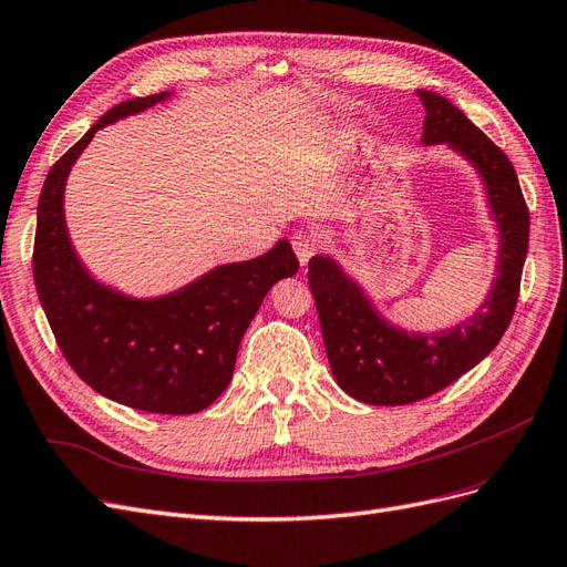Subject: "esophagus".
<instances>
[{"instance_id":"1","label":"esophagus","mask_w":567,"mask_h":567,"mask_svg":"<svg viewBox=\"0 0 567 567\" xmlns=\"http://www.w3.org/2000/svg\"><path fill=\"white\" fill-rule=\"evenodd\" d=\"M317 248H319V241H317L315 234H310V231H298V234L293 236V250H296V255H298V260H300L302 267H305L307 262H310V257L317 252Z\"/></svg>"}]
</instances>
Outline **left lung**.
<instances>
[{
	"mask_svg": "<svg viewBox=\"0 0 567 567\" xmlns=\"http://www.w3.org/2000/svg\"><path fill=\"white\" fill-rule=\"evenodd\" d=\"M419 99L425 109L421 144H444L475 167L499 244L485 300L466 319L433 333L392 323L336 257H312L307 279L333 379L350 398L373 406L431 398L483 362L508 329L527 255L529 213L506 153L444 96L419 90Z\"/></svg>",
	"mask_w": 567,
	"mask_h": 567,
	"instance_id": "1",
	"label": "left lung"
}]
</instances>
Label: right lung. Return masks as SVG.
Wrapping results in <instances>:
<instances>
[{"label": "right lung", "instance_id": "add662e5", "mask_svg": "<svg viewBox=\"0 0 567 567\" xmlns=\"http://www.w3.org/2000/svg\"><path fill=\"white\" fill-rule=\"evenodd\" d=\"M175 92L117 104L56 161L38 203V296L68 364L104 398L151 414H198L227 390L238 346L269 288L293 277L288 238L246 262L217 265L163 296L136 298L80 260L65 225V182L94 134Z\"/></svg>", "mask_w": 567, "mask_h": 567}]
</instances>
